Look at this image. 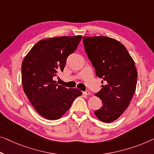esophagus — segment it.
<instances>
[{
    "label": "esophagus",
    "instance_id": "esophagus-1",
    "mask_svg": "<svg viewBox=\"0 0 154 154\" xmlns=\"http://www.w3.org/2000/svg\"><path fill=\"white\" fill-rule=\"evenodd\" d=\"M83 94H84V95H90L91 93H90V91H86L83 92Z\"/></svg>",
    "mask_w": 154,
    "mask_h": 154
}]
</instances>
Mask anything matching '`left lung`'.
<instances>
[{"label":"left lung","mask_w":154,"mask_h":154,"mask_svg":"<svg viewBox=\"0 0 154 154\" xmlns=\"http://www.w3.org/2000/svg\"><path fill=\"white\" fill-rule=\"evenodd\" d=\"M83 42L96 75L105 83L95 94L103 104L95 114L100 120L111 122L127 109L136 91L135 63L125 45L114 38L83 36Z\"/></svg>","instance_id":"1"}]
</instances>
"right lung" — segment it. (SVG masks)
Segmentation results:
<instances>
[{"label":"right lung","mask_w":154,"mask_h":154,"mask_svg":"<svg viewBox=\"0 0 154 154\" xmlns=\"http://www.w3.org/2000/svg\"><path fill=\"white\" fill-rule=\"evenodd\" d=\"M82 36H60L41 40L23 61L22 84L29 102L38 113L48 120H57L70 109L78 96L77 88L68 89L54 81L63 72L66 59L77 50Z\"/></svg>","instance_id":"obj_1"}]
</instances>
